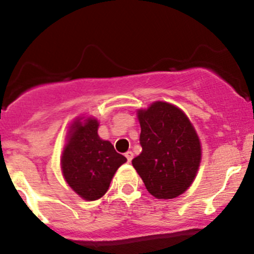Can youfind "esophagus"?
Segmentation results:
<instances>
[{
    "instance_id": "1",
    "label": "esophagus",
    "mask_w": 254,
    "mask_h": 254,
    "mask_svg": "<svg viewBox=\"0 0 254 254\" xmlns=\"http://www.w3.org/2000/svg\"><path fill=\"white\" fill-rule=\"evenodd\" d=\"M125 157H127V162H131L132 157H134V153H132V152H131V151H127V153H125Z\"/></svg>"
}]
</instances>
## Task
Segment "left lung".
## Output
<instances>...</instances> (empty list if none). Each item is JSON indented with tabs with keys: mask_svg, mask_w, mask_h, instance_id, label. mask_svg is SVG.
Wrapping results in <instances>:
<instances>
[{
	"mask_svg": "<svg viewBox=\"0 0 254 254\" xmlns=\"http://www.w3.org/2000/svg\"><path fill=\"white\" fill-rule=\"evenodd\" d=\"M137 115L142 151L132 166L155 198H176L195 178L201 158L198 135L187 115L166 102H156Z\"/></svg>",
	"mask_w": 254,
	"mask_h": 254,
	"instance_id": "1",
	"label": "left lung"
}]
</instances>
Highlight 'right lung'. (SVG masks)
Returning <instances> with one entry per match:
<instances>
[{"mask_svg": "<svg viewBox=\"0 0 254 254\" xmlns=\"http://www.w3.org/2000/svg\"><path fill=\"white\" fill-rule=\"evenodd\" d=\"M98 122H76L63 153V173L68 186L86 200H96L108 190L115 171L127 158L97 134Z\"/></svg>", "mask_w": 254, "mask_h": 254, "instance_id": "right-lung-1", "label": "right lung"}]
</instances>
